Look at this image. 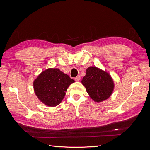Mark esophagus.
Masks as SVG:
<instances>
[{
    "mask_svg": "<svg viewBox=\"0 0 150 150\" xmlns=\"http://www.w3.org/2000/svg\"><path fill=\"white\" fill-rule=\"evenodd\" d=\"M80 79H81V77H80V76H78L76 77V78H74V79H75V81H79Z\"/></svg>",
    "mask_w": 150,
    "mask_h": 150,
    "instance_id": "1",
    "label": "esophagus"
}]
</instances>
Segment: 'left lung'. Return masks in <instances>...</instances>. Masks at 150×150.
<instances>
[{"mask_svg":"<svg viewBox=\"0 0 150 150\" xmlns=\"http://www.w3.org/2000/svg\"><path fill=\"white\" fill-rule=\"evenodd\" d=\"M81 83L90 98L97 103L110 98L115 88L114 81L110 73L95 66L87 68Z\"/></svg>","mask_w":150,"mask_h":150,"instance_id":"left-lung-1","label":"left lung"}]
</instances>
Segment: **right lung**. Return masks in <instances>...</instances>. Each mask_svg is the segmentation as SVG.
<instances>
[{
	"instance_id": "right-lung-1",
	"label": "right lung",
	"mask_w": 150,
	"mask_h": 150,
	"mask_svg": "<svg viewBox=\"0 0 150 150\" xmlns=\"http://www.w3.org/2000/svg\"><path fill=\"white\" fill-rule=\"evenodd\" d=\"M74 83L67 74L57 68L42 71L33 82L36 96L45 105L54 107L64 99L69 86Z\"/></svg>"
}]
</instances>
